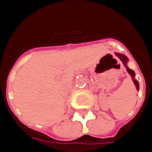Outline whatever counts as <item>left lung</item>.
Here are the masks:
<instances>
[{"instance_id": "left-lung-1", "label": "left lung", "mask_w": 152, "mask_h": 152, "mask_svg": "<svg viewBox=\"0 0 152 152\" xmlns=\"http://www.w3.org/2000/svg\"><path fill=\"white\" fill-rule=\"evenodd\" d=\"M116 56H118L119 59H120L122 61H123V64H124L125 67H126V70H127V72H128V73L130 75H131V77H132V79H133L134 84H135V87H136L137 90H139V83H138V81H137V80H135V79H134V76H135V72H134L133 71H132V69L129 68L128 67H127V65H126V62H127V61H128V58H126L125 56H123V55L119 54V53H116Z\"/></svg>"}]
</instances>
